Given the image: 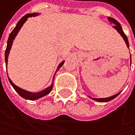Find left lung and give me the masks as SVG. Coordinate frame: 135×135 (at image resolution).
Here are the masks:
<instances>
[{
	"mask_svg": "<svg viewBox=\"0 0 135 135\" xmlns=\"http://www.w3.org/2000/svg\"><path fill=\"white\" fill-rule=\"evenodd\" d=\"M108 20L111 23H113L114 24V26H113V27L118 31V33L120 34L122 36V38H123V40H125V42H126V45H127V47L129 48V41H128V39H127V36L125 35V33L123 32V31H122V26H121V24L119 23L116 19H114V18H110V17H108ZM121 93V91L120 92H118L117 94H116V95H112V96H110V97H107V98H92V97H90L91 99H92V100H95V101H98V102H108V101H110V100H113L114 98H116L119 94Z\"/></svg>",
	"mask_w": 135,
	"mask_h": 135,
	"instance_id": "obj_1",
	"label": "left lung"
}]
</instances>
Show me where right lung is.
<instances>
[{"label":"right lung","instance_id":"obj_1","mask_svg":"<svg viewBox=\"0 0 135 135\" xmlns=\"http://www.w3.org/2000/svg\"><path fill=\"white\" fill-rule=\"evenodd\" d=\"M39 13H27L26 14L25 16H23L19 21L17 23L16 27H14V29L12 31V32L10 33L9 36V39H8V41H7V47H6V53H4V59H6V66H7V62H8V56H9V51L11 49V47H12V44H13V40L15 39V37H16V35H18L19 30L21 29V27H22V25L24 24V22L27 20L28 18L30 17H35V16H37ZM64 64V61H62L61 63H60V65H58L57 67V70H56V71H57L62 66V65ZM55 76V75H54ZM8 79H9V81L10 83V84L12 85V86L14 88V90L16 91L18 95L20 96H22V98H24V99H27V100H38L40 99V98L48 95L52 90V86H53V84H51L49 87H47L46 89L41 91H39V92H30V91H26L24 89H22V88L18 87V86L15 85L12 81L11 79L9 78L8 76ZM54 79V77H53Z\"/></svg>","mask_w":135,"mask_h":135}]
</instances>
